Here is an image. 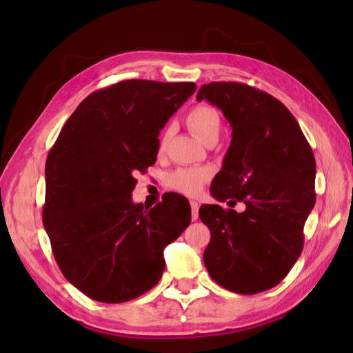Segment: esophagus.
Returning <instances> with one entry per match:
<instances>
[{"label":"esophagus","instance_id":"obj_1","mask_svg":"<svg viewBox=\"0 0 353 353\" xmlns=\"http://www.w3.org/2000/svg\"><path fill=\"white\" fill-rule=\"evenodd\" d=\"M190 205H191V219L197 221V218H199V206H200L199 201L191 200Z\"/></svg>","mask_w":353,"mask_h":353}]
</instances>
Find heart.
I'll return each mask as SVG.
<instances>
[{
	"mask_svg": "<svg viewBox=\"0 0 353 353\" xmlns=\"http://www.w3.org/2000/svg\"><path fill=\"white\" fill-rule=\"evenodd\" d=\"M185 122L200 141H205L210 135H218L221 130V117L216 109L209 104H197L187 113ZM166 145V134L160 138L159 152L162 153ZM212 176L208 166L178 168L169 175V185L187 196H197Z\"/></svg>",
	"mask_w": 353,
	"mask_h": 353,
	"instance_id": "b5f03b06",
	"label": "heart"
}]
</instances>
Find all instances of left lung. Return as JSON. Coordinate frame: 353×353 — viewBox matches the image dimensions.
<instances>
[{
  "instance_id": "1",
  "label": "left lung",
  "mask_w": 353,
  "mask_h": 353,
  "mask_svg": "<svg viewBox=\"0 0 353 353\" xmlns=\"http://www.w3.org/2000/svg\"><path fill=\"white\" fill-rule=\"evenodd\" d=\"M231 125V144L203 205L210 230L203 262L227 290L254 294L279 284L303 249V227L315 206V157L294 116L272 95L240 82L201 85ZM243 201L239 214L232 208Z\"/></svg>"
}]
</instances>
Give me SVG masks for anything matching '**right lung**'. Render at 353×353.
Masks as SVG:
<instances>
[{"mask_svg": "<svg viewBox=\"0 0 353 353\" xmlns=\"http://www.w3.org/2000/svg\"><path fill=\"white\" fill-rule=\"evenodd\" d=\"M196 88L130 79L95 91L48 153L42 222L60 271L94 301L122 303L150 290L165 271V248L190 225L181 194L147 209L131 193L135 170L156 162L160 130Z\"/></svg>", "mask_w": 353, "mask_h": 353, "instance_id": "1", "label": "right lung"}]
</instances>
